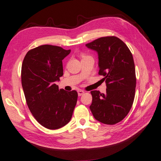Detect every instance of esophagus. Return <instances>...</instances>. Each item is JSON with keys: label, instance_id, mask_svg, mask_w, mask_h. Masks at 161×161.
Returning <instances> with one entry per match:
<instances>
[{"label": "esophagus", "instance_id": "obj_1", "mask_svg": "<svg viewBox=\"0 0 161 161\" xmlns=\"http://www.w3.org/2000/svg\"><path fill=\"white\" fill-rule=\"evenodd\" d=\"M84 93H85V91H82V90H79V91H78V95L79 96H82V94H84Z\"/></svg>", "mask_w": 161, "mask_h": 161}]
</instances>
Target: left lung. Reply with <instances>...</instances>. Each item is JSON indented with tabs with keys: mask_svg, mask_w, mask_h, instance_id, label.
<instances>
[{
	"mask_svg": "<svg viewBox=\"0 0 161 161\" xmlns=\"http://www.w3.org/2000/svg\"><path fill=\"white\" fill-rule=\"evenodd\" d=\"M98 54V75L106 83V94L93 91L90 109L102 124L114 125L123 120L132 107L136 87V69L132 53L115 36L100 37L86 44Z\"/></svg>",
	"mask_w": 161,
	"mask_h": 161,
	"instance_id": "obj_1",
	"label": "left lung"
}]
</instances>
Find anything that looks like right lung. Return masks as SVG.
Segmentation results:
<instances>
[{
    "instance_id": "right-lung-1",
    "label": "right lung",
    "mask_w": 161,
    "mask_h": 161,
    "mask_svg": "<svg viewBox=\"0 0 161 161\" xmlns=\"http://www.w3.org/2000/svg\"><path fill=\"white\" fill-rule=\"evenodd\" d=\"M70 52L43 45L28 51L23 60L21 80L25 101L38 123L49 130L69 123L78 98L76 91L67 92L55 84L63 75L62 60Z\"/></svg>"
}]
</instances>
